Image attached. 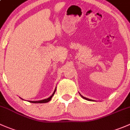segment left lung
Instances as JSON below:
<instances>
[{
  "label": "left lung",
  "mask_w": 130,
  "mask_h": 130,
  "mask_svg": "<svg viewBox=\"0 0 130 130\" xmlns=\"http://www.w3.org/2000/svg\"><path fill=\"white\" fill-rule=\"evenodd\" d=\"M81 97L83 98H84V99H85V100H88V101H91V100H89V99H88V98H85V97H84V96H81Z\"/></svg>",
  "instance_id": "left-lung-1"
}]
</instances>
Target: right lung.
Wrapping results in <instances>:
<instances>
[{
    "label": "right lung",
    "mask_w": 130,
    "mask_h": 130,
    "mask_svg": "<svg viewBox=\"0 0 130 130\" xmlns=\"http://www.w3.org/2000/svg\"><path fill=\"white\" fill-rule=\"evenodd\" d=\"M56 89H55V91H54V93H53V94H52L51 96H50V97L48 98L45 99V100H41V101H29V102L32 103H47V102H49V101H50L51 100L52 97H53V96H54V93H55V92H56Z\"/></svg>",
    "instance_id": "obj_1"
}]
</instances>
